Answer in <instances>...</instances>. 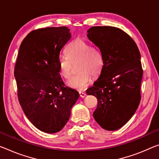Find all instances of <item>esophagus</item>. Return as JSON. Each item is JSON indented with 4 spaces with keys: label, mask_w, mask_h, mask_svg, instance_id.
Wrapping results in <instances>:
<instances>
[{
    "label": "esophagus",
    "mask_w": 159,
    "mask_h": 159,
    "mask_svg": "<svg viewBox=\"0 0 159 159\" xmlns=\"http://www.w3.org/2000/svg\"><path fill=\"white\" fill-rule=\"evenodd\" d=\"M79 95H80V98H85V96H86V93H83V92H80L79 93Z\"/></svg>",
    "instance_id": "obj_1"
}]
</instances>
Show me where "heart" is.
<instances>
[{
  "label": "heart",
  "mask_w": 159,
  "mask_h": 159,
  "mask_svg": "<svg viewBox=\"0 0 159 159\" xmlns=\"http://www.w3.org/2000/svg\"><path fill=\"white\" fill-rule=\"evenodd\" d=\"M65 54L66 58H61L58 62L59 74L65 79H70L73 65L77 63L78 74L67 82V85L74 89L85 90L91 80V75L98 76L102 69L104 61L101 52L85 40L75 39L66 47Z\"/></svg>",
  "instance_id": "obj_1"
}]
</instances>
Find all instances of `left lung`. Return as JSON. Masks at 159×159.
I'll use <instances>...</instances> for the list:
<instances>
[{"mask_svg":"<svg viewBox=\"0 0 159 159\" xmlns=\"http://www.w3.org/2000/svg\"><path fill=\"white\" fill-rule=\"evenodd\" d=\"M87 37L101 52L103 68L88 95L98 99L93 117L103 129L115 131L129 121L141 100L143 70L137 44L119 28L92 27Z\"/></svg>","mask_w":159,"mask_h":159,"instance_id":"1","label":"left lung"}]
</instances>
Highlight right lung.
<instances>
[{
    "mask_svg": "<svg viewBox=\"0 0 159 159\" xmlns=\"http://www.w3.org/2000/svg\"><path fill=\"white\" fill-rule=\"evenodd\" d=\"M70 37L66 27L34 30L21 43L15 67L22 110L35 127L49 134L62 129L79 98V92L64 86L58 67L60 52Z\"/></svg>",
    "mask_w": 159,
    "mask_h": 159,
    "instance_id": "right-lung-1",
    "label": "right lung"
}]
</instances>
